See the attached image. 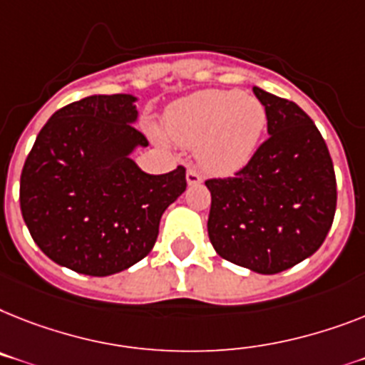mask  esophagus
I'll list each match as a JSON object with an SVG mask.
<instances>
[{
	"label": "esophagus",
	"instance_id": "34e87169",
	"mask_svg": "<svg viewBox=\"0 0 365 365\" xmlns=\"http://www.w3.org/2000/svg\"><path fill=\"white\" fill-rule=\"evenodd\" d=\"M201 180H203V179H201V175L195 170H188V171H186V182H188L190 186L201 185Z\"/></svg>",
	"mask_w": 365,
	"mask_h": 365
}]
</instances>
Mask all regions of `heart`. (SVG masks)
Wrapping results in <instances>:
<instances>
[{
  "instance_id": "1",
  "label": "heart",
  "mask_w": 365,
  "mask_h": 365,
  "mask_svg": "<svg viewBox=\"0 0 365 365\" xmlns=\"http://www.w3.org/2000/svg\"><path fill=\"white\" fill-rule=\"evenodd\" d=\"M267 126V110L254 95L209 89L180 98L165 111V134L195 147L207 173L233 175L252 160Z\"/></svg>"
}]
</instances>
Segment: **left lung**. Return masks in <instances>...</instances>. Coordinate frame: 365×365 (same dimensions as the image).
<instances>
[{"instance_id":"obj_1","label":"left lung","mask_w":365,"mask_h":365,"mask_svg":"<svg viewBox=\"0 0 365 365\" xmlns=\"http://www.w3.org/2000/svg\"><path fill=\"white\" fill-rule=\"evenodd\" d=\"M269 140L227 179H209L207 230L220 257L278 274L321 248L336 215V173L323 135L287 98L254 87Z\"/></svg>"}]
</instances>
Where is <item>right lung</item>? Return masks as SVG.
<instances>
[{
	"label": "right lung",
	"instance_id": "1",
	"mask_svg": "<svg viewBox=\"0 0 365 365\" xmlns=\"http://www.w3.org/2000/svg\"><path fill=\"white\" fill-rule=\"evenodd\" d=\"M132 95H91L57 110L38 132L20 177V209L53 263L110 276L149 254L164 210L186 190V170L141 171L130 155L149 141L135 130Z\"/></svg>",
	"mask_w": 365,
	"mask_h": 365
}]
</instances>
